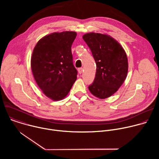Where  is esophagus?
Returning <instances> with one entry per match:
<instances>
[{"instance_id": "1", "label": "esophagus", "mask_w": 159, "mask_h": 159, "mask_svg": "<svg viewBox=\"0 0 159 159\" xmlns=\"http://www.w3.org/2000/svg\"><path fill=\"white\" fill-rule=\"evenodd\" d=\"M78 72H79V74H82L83 72V68L82 67L79 68V69H78Z\"/></svg>"}]
</instances>
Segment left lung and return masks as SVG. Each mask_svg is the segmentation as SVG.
I'll return each mask as SVG.
<instances>
[{"label": "left lung", "instance_id": "left-lung-1", "mask_svg": "<svg viewBox=\"0 0 159 159\" xmlns=\"http://www.w3.org/2000/svg\"><path fill=\"white\" fill-rule=\"evenodd\" d=\"M82 38L96 63V77L89 90L99 99L107 98L117 91L126 78V53L121 45L109 35L89 33Z\"/></svg>", "mask_w": 159, "mask_h": 159}]
</instances>
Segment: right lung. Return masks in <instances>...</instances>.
<instances>
[{
    "label": "right lung",
    "mask_w": 159,
    "mask_h": 159,
    "mask_svg": "<svg viewBox=\"0 0 159 159\" xmlns=\"http://www.w3.org/2000/svg\"><path fill=\"white\" fill-rule=\"evenodd\" d=\"M77 33H53L40 39L33 50L31 66L44 94L53 101L64 99L77 79L72 44Z\"/></svg>",
    "instance_id": "add662e5"
}]
</instances>
